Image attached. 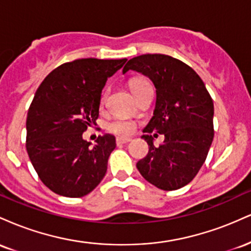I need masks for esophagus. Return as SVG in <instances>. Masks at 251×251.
<instances>
[{
  "label": "esophagus",
  "mask_w": 251,
  "mask_h": 251,
  "mask_svg": "<svg viewBox=\"0 0 251 251\" xmlns=\"http://www.w3.org/2000/svg\"><path fill=\"white\" fill-rule=\"evenodd\" d=\"M128 142H131L129 138H117V144H126Z\"/></svg>",
  "instance_id": "esophagus-1"
}]
</instances>
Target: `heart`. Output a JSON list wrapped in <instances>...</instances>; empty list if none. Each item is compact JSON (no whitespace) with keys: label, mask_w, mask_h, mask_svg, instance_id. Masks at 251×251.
<instances>
[{"label":"heart","mask_w":251,"mask_h":251,"mask_svg":"<svg viewBox=\"0 0 251 251\" xmlns=\"http://www.w3.org/2000/svg\"><path fill=\"white\" fill-rule=\"evenodd\" d=\"M150 86V82L146 79H142V77H138V79H133L129 81V88H131L132 93L137 94L140 89ZM108 91H103L101 96V102H105L107 99ZM107 129L111 133L122 135V137H127V135L132 134L135 129V123L132 122L128 118H117V119L112 120L111 123L107 124Z\"/></svg>","instance_id":"1"}]
</instances>
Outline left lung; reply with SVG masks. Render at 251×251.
<instances>
[{"label":"left lung","mask_w":251,"mask_h":251,"mask_svg":"<svg viewBox=\"0 0 251 251\" xmlns=\"http://www.w3.org/2000/svg\"><path fill=\"white\" fill-rule=\"evenodd\" d=\"M149 76L157 93L152 119L144 128L149 153L137 163L140 175L158 189L185 186L198 174L214 139V102L204 82L190 66L164 54H144L128 60L123 72ZM152 131L164 134L155 148Z\"/></svg>","instance_id":"obj_1"}]
</instances>
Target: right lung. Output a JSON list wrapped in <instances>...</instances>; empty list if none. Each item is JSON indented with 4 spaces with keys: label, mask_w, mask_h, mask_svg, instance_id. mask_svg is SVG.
<instances>
[{
    "label": "right lung",
    "mask_w": 251,
    "mask_h": 251,
    "mask_svg": "<svg viewBox=\"0 0 251 251\" xmlns=\"http://www.w3.org/2000/svg\"><path fill=\"white\" fill-rule=\"evenodd\" d=\"M127 59H79L51 71L37 88L28 109L25 149L42 183L55 194L79 198L99 185L107 170L113 135L82 139L96 125L107 77Z\"/></svg>",
    "instance_id": "right-lung-1"
}]
</instances>
